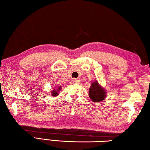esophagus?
<instances>
[{
  "label": "esophagus",
  "mask_w": 150,
  "mask_h": 150,
  "mask_svg": "<svg viewBox=\"0 0 150 150\" xmlns=\"http://www.w3.org/2000/svg\"><path fill=\"white\" fill-rule=\"evenodd\" d=\"M71 83H73V84H79L80 82V80L77 79H71Z\"/></svg>",
  "instance_id": "1"
}]
</instances>
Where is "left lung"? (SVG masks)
Masks as SVG:
<instances>
[{
    "mask_svg": "<svg viewBox=\"0 0 150 150\" xmlns=\"http://www.w3.org/2000/svg\"><path fill=\"white\" fill-rule=\"evenodd\" d=\"M106 91L102 87L97 81H93L91 84L88 91V96L94 103H98L105 99Z\"/></svg>",
    "mask_w": 150,
    "mask_h": 150,
    "instance_id": "1",
    "label": "left lung"
}]
</instances>
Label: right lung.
<instances>
[{
	"label": "right lung",
	"instance_id": "obj_1",
	"mask_svg": "<svg viewBox=\"0 0 150 150\" xmlns=\"http://www.w3.org/2000/svg\"><path fill=\"white\" fill-rule=\"evenodd\" d=\"M62 86H57V87H55V88L54 89H53L52 91H51V93H52V96H57L58 95V93L59 92L60 90L62 89Z\"/></svg>",
	"mask_w": 150,
	"mask_h": 150
}]
</instances>
